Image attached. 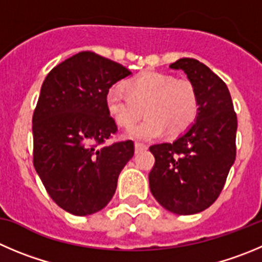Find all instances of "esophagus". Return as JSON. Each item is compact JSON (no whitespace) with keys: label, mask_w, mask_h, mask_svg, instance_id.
<instances>
[{"label":"esophagus","mask_w":262,"mask_h":262,"mask_svg":"<svg viewBox=\"0 0 262 262\" xmlns=\"http://www.w3.org/2000/svg\"><path fill=\"white\" fill-rule=\"evenodd\" d=\"M145 149H148V146L144 145V144H140V143H136L135 144V151H136V153H139V151L145 150Z\"/></svg>","instance_id":"34e87169"}]
</instances>
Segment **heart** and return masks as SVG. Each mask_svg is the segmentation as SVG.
Returning <instances> with one entry per match:
<instances>
[{
	"instance_id": "obj_1",
	"label": "heart",
	"mask_w": 262,
	"mask_h": 262,
	"mask_svg": "<svg viewBox=\"0 0 262 262\" xmlns=\"http://www.w3.org/2000/svg\"><path fill=\"white\" fill-rule=\"evenodd\" d=\"M124 91L111 89L105 106L109 116L122 127H131L144 114L148 118L127 133L136 140H151L167 131L168 135L184 133L195 121L199 103L190 81L170 74L145 71L128 79Z\"/></svg>"
}]
</instances>
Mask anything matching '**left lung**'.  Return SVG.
I'll list each match as a JSON object with an SVG mask.
<instances>
[{
    "mask_svg": "<svg viewBox=\"0 0 262 262\" xmlns=\"http://www.w3.org/2000/svg\"><path fill=\"white\" fill-rule=\"evenodd\" d=\"M181 69L195 87V122L173 143L149 148L156 162L149 186L162 207L176 215H193L217 199L235 161L236 114L225 82L207 66L190 58L170 66Z\"/></svg>",
    "mask_w": 262,
    "mask_h": 262,
    "instance_id": "obj_1",
    "label": "left lung"
}]
</instances>
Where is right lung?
Instances as JSON below:
<instances>
[{"label":"right lung","instance_id":"1","mask_svg":"<svg viewBox=\"0 0 262 262\" xmlns=\"http://www.w3.org/2000/svg\"><path fill=\"white\" fill-rule=\"evenodd\" d=\"M131 72L91 51L51 69L32 119L33 164L59 207L76 216L103 210L117 189L122 168L134 156V141L104 145L117 133L105 96Z\"/></svg>","mask_w":262,"mask_h":262}]
</instances>
